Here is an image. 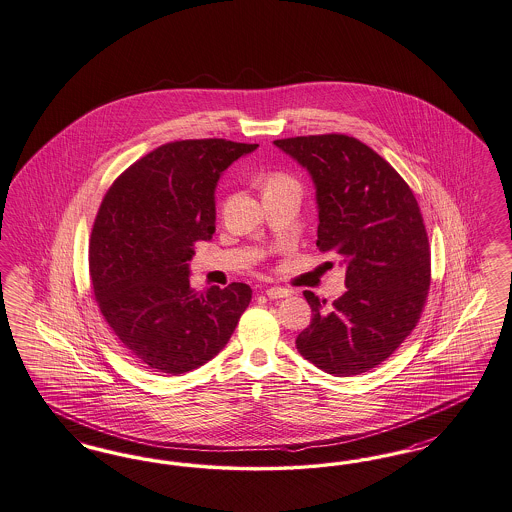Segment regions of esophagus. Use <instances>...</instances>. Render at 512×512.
<instances>
[{
    "label": "esophagus",
    "instance_id": "1",
    "mask_svg": "<svg viewBox=\"0 0 512 512\" xmlns=\"http://www.w3.org/2000/svg\"><path fill=\"white\" fill-rule=\"evenodd\" d=\"M265 293L266 297H270V299H284L291 295L286 287H266Z\"/></svg>",
    "mask_w": 512,
    "mask_h": 512
}]
</instances>
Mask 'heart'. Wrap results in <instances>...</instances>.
I'll list each match as a JSON object with an SVG mask.
<instances>
[{"instance_id":"1","label":"heart","mask_w":512,"mask_h":512,"mask_svg":"<svg viewBox=\"0 0 512 512\" xmlns=\"http://www.w3.org/2000/svg\"><path fill=\"white\" fill-rule=\"evenodd\" d=\"M272 186H295V183L286 175H272L268 179V188H272Z\"/></svg>"}]
</instances>
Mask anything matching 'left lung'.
<instances>
[{
    "instance_id": "1",
    "label": "left lung",
    "mask_w": 512,
    "mask_h": 512,
    "mask_svg": "<svg viewBox=\"0 0 512 512\" xmlns=\"http://www.w3.org/2000/svg\"><path fill=\"white\" fill-rule=\"evenodd\" d=\"M274 144L307 169L322 253L345 266L347 291L331 305L312 291V322L295 345L316 368L360 375L385 362L415 328L430 286V249L417 200L377 152L347 135Z\"/></svg>"
}]
</instances>
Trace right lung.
<instances>
[{"mask_svg":"<svg viewBox=\"0 0 512 512\" xmlns=\"http://www.w3.org/2000/svg\"><path fill=\"white\" fill-rule=\"evenodd\" d=\"M259 144L225 139L164 144L125 169L91 232L89 272L104 320L135 358L179 375L225 348L251 287L190 286L196 242L215 232V190Z\"/></svg>","mask_w":512,"mask_h":512,"instance_id":"add662e5","label":"right lung"}]
</instances>
